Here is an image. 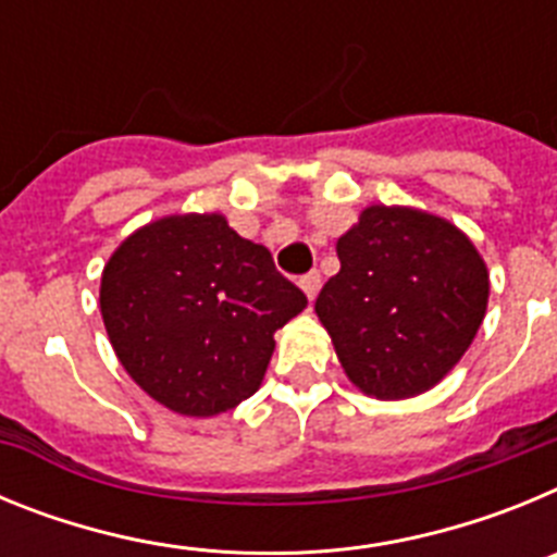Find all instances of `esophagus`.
Instances as JSON below:
<instances>
[{
    "label": "esophagus",
    "instance_id": "esophagus-1",
    "mask_svg": "<svg viewBox=\"0 0 557 557\" xmlns=\"http://www.w3.org/2000/svg\"><path fill=\"white\" fill-rule=\"evenodd\" d=\"M321 273H318V270H312V273H307V275H301V289L304 293H307V298L309 301H314V295H318V289H321Z\"/></svg>",
    "mask_w": 557,
    "mask_h": 557
}]
</instances>
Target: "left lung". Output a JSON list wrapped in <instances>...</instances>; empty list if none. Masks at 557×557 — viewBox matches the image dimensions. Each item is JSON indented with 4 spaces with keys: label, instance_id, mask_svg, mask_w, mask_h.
I'll return each instance as SVG.
<instances>
[{
    "label": "left lung",
    "instance_id": "1",
    "mask_svg": "<svg viewBox=\"0 0 557 557\" xmlns=\"http://www.w3.org/2000/svg\"><path fill=\"white\" fill-rule=\"evenodd\" d=\"M337 259L314 312L351 385L382 401L435 387L488 309V268L474 243L430 211L379 203L339 236Z\"/></svg>",
    "mask_w": 557,
    "mask_h": 557
}]
</instances>
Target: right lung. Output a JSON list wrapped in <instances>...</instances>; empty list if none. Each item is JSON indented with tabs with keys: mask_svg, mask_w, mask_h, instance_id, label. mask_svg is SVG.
<instances>
[{
	"mask_svg": "<svg viewBox=\"0 0 557 557\" xmlns=\"http://www.w3.org/2000/svg\"><path fill=\"white\" fill-rule=\"evenodd\" d=\"M264 245L218 211L133 231L102 268L100 312L127 376L166 410L211 418L262 385L273 334L304 312Z\"/></svg>",
	"mask_w": 557,
	"mask_h": 557,
	"instance_id": "1",
	"label": "right lung"
}]
</instances>
